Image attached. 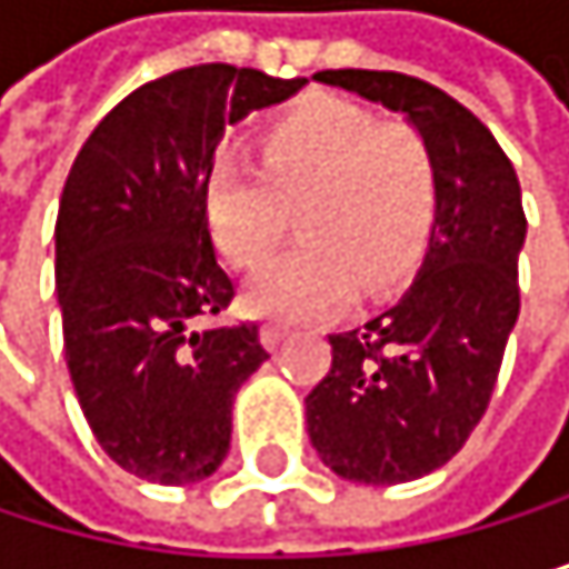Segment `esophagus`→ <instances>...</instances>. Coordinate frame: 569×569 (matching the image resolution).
Returning a JSON list of instances; mask_svg holds the SVG:
<instances>
[{"mask_svg": "<svg viewBox=\"0 0 569 569\" xmlns=\"http://www.w3.org/2000/svg\"><path fill=\"white\" fill-rule=\"evenodd\" d=\"M287 338H290V327H282V323H266L262 327V345L266 348H279Z\"/></svg>", "mask_w": 569, "mask_h": 569, "instance_id": "esophagus-1", "label": "esophagus"}]
</instances>
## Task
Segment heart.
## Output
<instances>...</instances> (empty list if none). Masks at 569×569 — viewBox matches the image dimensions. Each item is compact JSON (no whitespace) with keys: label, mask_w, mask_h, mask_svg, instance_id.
<instances>
[{"label":"heart","mask_w":569,"mask_h":569,"mask_svg":"<svg viewBox=\"0 0 569 569\" xmlns=\"http://www.w3.org/2000/svg\"><path fill=\"white\" fill-rule=\"evenodd\" d=\"M433 149L409 122H379L365 108L313 98L279 116L259 160H218L204 211L221 256L259 269L297 224L303 242L266 266L246 307L276 320H313L355 293H379L420 259L437 221Z\"/></svg>","instance_id":"obj_1"}]
</instances>
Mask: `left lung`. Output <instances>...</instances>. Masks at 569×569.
<instances>
[{"instance_id": "left-lung-1", "label": "left lung", "mask_w": 569, "mask_h": 569, "mask_svg": "<svg viewBox=\"0 0 569 569\" xmlns=\"http://www.w3.org/2000/svg\"><path fill=\"white\" fill-rule=\"evenodd\" d=\"M402 112L433 149L440 204L420 272L365 323L331 335V371L307 396L320 461L361 485L443 468L485 417L519 320L526 214L519 177L485 122L396 71H317Z\"/></svg>"}]
</instances>
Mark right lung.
<instances>
[{
    "label": "right lung",
    "mask_w": 569,
    "mask_h": 569,
    "mask_svg": "<svg viewBox=\"0 0 569 569\" xmlns=\"http://www.w3.org/2000/svg\"><path fill=\"white\" fill-rule=\"evenodd\" d=\"M303 84L231 63L163 74L94 126L63 183L53 228L63 355L94 440L136 478L214 475L234 392L269 358L259 323L193 327L234 297L204 183L224 126Z\"/></svg>",
    "instance_id": "right-lung-1"
}]
</instances>
